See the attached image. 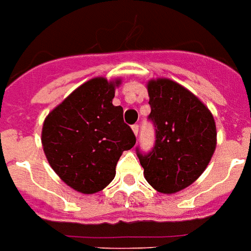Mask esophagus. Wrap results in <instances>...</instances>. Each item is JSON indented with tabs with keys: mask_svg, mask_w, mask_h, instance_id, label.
Segmentation results:
<instances>
[{
	"mask_svg": "<svg viewBox=\"0 0 251 251\" xmlns=\"http://www.w3.org/2000/svg\"><path fill=\"white\" fill-rule=\"evenodd\" d=\"M132 131H133L135 136H136V137H137V135H138V126H137V124H135V126H132Z\"/></svg>",
	"mask_w": 251,
	"mask_h": 251,
	"instance_id": "esophagus-1",
	"label": "esophagus"
}]
</instances>
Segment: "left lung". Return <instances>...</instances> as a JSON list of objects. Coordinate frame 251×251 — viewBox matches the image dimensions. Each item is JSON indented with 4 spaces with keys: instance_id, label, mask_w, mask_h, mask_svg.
<instances>
[{
    "instance_id": "8db88e82",
    "label": "left lung",
    "mask_w": 251,
    "mask_h": 251,
    "mask_svg": "<svg viewBox=\"0 0 251 251\" xmlns=\"http://www.w3.org/2000/svg\"><path fill=\"white\" fill-rule=\"evenodd\" d=\"M155 126V145L149 154L137 150L144 176L154 189L174 194L203 174L216 148L211 111L186 88L167 77L146 83Z\"/></svg>"
}]
</instances>
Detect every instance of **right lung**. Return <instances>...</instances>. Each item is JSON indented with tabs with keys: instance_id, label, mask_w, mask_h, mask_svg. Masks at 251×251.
I'll use <instances>...</instances> for the list:
<instances>
[{
	"instance_id": "right-lung-1",
	"label": "right lung",
	"mask_w": 251,
	"mask_h": 251,
	"mask_svg": "<svg viewBox=\"0 0 251 251\" xmlns=\"http://www.w3.org/2000/svg\"><path fill=\"white\" fill-rule=\"evenodd\" d=\"M122 79L98 76L76 88L44 120V153L63 182L83 194L105 189L115 167L136 137L124 123L123 107L114 106Z\"/></svg>"
}]
</instances>
